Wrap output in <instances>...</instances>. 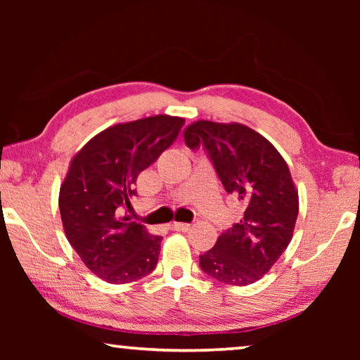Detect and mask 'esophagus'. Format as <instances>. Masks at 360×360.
Masks as SVG:
<instances>
[{
    "instance_id": "1",
    "label": "esophagus",
    "mask_w": 360,
    "mask_h": 360,
    "mask_svg": "<svg viewBox=\"0 0 360 360\" xmlns=\"http://www.w3.org/2000/svg\"><path fill=\"white\" fill-rule=\"evenodd\" d=\"M169 229L176 230V231H187V230H191V224H186V222H173V224H169Z\"/></svg>"
}]
</instances>
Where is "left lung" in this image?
Segmentation results:
<instances>
[{"instance_id":"obj_1","label":"left lung","mask_w":360,"mask_h":360,"mask_svg":"<svg viewBox=\"0 0 360 360\" xmlns=\"http://www.w3.org/2000/svg\"><path fill=\"white\" fill-rule=\"evenodd\" d=\"M184 139L188 149H205L225 191L245 206L240 222L200 255V268L224 284H252L270 270L294 233L298 193L288 163L246 125L198 120L187 127Z\"/></svg>"}]
</instances>
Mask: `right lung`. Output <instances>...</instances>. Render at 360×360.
Instances as JSON below:
<instances>
[{"mask_svg": "<svg viewBox=\"0 0 360 360\" xmlns=\"http://www.w3.org/2000/svg\"><path fill=\"white\" fill-rule=\"evenodd\" d=\"M184 119L154 115L109 127L72 158L58 208L70 245L90 271L111 284L138 281L154 270L162 236L120 217L135 182L172 146Z\"/></svg>", "mask_w": 360, "mask_h": 360, "instance_id": "right-lung-1", "label": "right lung"}]
</instances>
